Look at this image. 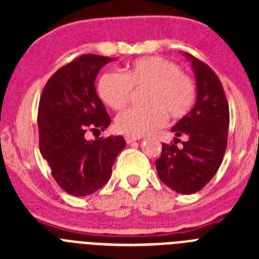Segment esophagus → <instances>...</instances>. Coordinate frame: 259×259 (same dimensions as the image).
<instances>
[{
	"instance_id": "1",
	"label": "esophagus",
	"mask_w": 259,
	"mask_h": 259,
	"mask_svg": "<svg viewBox=\"0 0 259 259\" xmlns=\"http://www.w3.org/2000/svg\"><path fill=\"white\" fill-rule=\"evenodd\" d=\"M124 140H125V143H127V144H131V143H134V141L140 140V137H135V136H125V137H124Z\"/></svg>"
}]
</instances>
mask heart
I'll use <instances>...</instances> for the list:
<instances>
[{"label": "heart", "mask_w": 259, "mask_h": 259, "mask_svg": "<svg viewBox=\"0 0 259 259\" xmlns=\"http://www.w3.org/2000/svg\"><path fill=\"white\" fill-rule=\"evenodd\" d=\"M145 89V106L132 107L115 119L116 131L140 137L166 123L188 115L196 102V84L180 71L175 62L163 57H145L135 61L124 72L107 71L97 83V95L106 106L122 110L130 104L134 91Z\"/></svg>", "instance_id": "heart-1"}]
</instances>
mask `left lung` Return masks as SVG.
Returning <instances> with one entry per match:
<instances>
[{
  "mask_svg": "<svg viewBox=\"0 0 259 259\" xmlns=\"http://www.w3.org/2000/svg\"><path fill=\"white\" fill-rule=\"evenodd\" d=\"M197 84V101L188 115L172 127V144H162L161 157L155 161L162 183L182 194H191L212 179L221 167L227 148L230 109L221 80L202 61L191 54ZM185 136L180 148L176 145Z\"/></svg>",
  "mask_w": 259,
  "mask_h": 259,
  "instance_id": "1",
  "label": "left lung"
}]
</instances>
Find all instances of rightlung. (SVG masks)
<instances>
[{
    "label": "right lung",
    "instance_id": "add662e5",
    "mask_svg": "<svg viewBox=\"0 0 259 259\" xmlns=\"http://www.w3.org/2000/svg\"><path fill=\"white\" fill-rule=\"evenodd\" d=\"M113 58L83 54L52 75L38 104V146L53 178L65 192L83 197L102 188L125 146L122 136L85 139L111 119L96 93L95 79Z\"/></svg>",
    "mask_w": 259,
    "mask_h": 259
}]
</instances>
